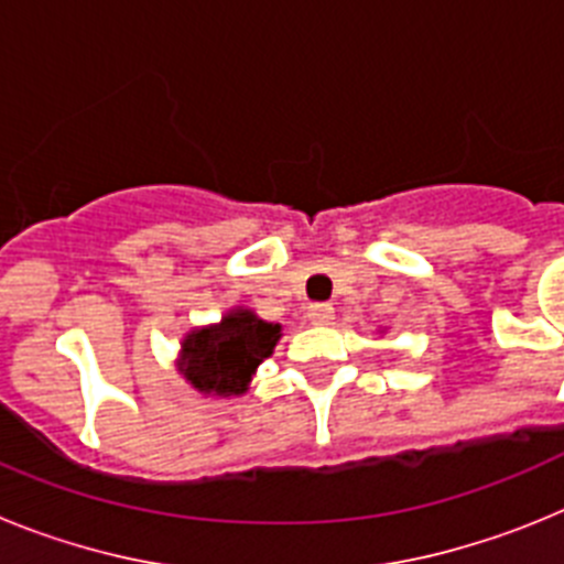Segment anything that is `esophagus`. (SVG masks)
<instances>
[{
    "label": "esophagus",
    "instance_id": "1",
    "mask_svg": "<svg viewBox=\"0 0 564 564\" xmlns=\"http://www.w3.org/2000/svg\"><path fill=\"white\" fill-rule=\"evenodd\" d=\"M333 316H336V311H333V305H311L307 307V318H311L313 325H330Z\"/></svg>",
    "mask_w": 564,
    "mask_h": 564
}]
</instances>
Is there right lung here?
Masks as SVG:
<instances>
[{"label":"right lung","instance_id":"obj_1","mask_svg":"<svg viewBox=\"0 0 564 564\" xmlns=\"http://www.w3.org/2000/svg\"><path fill=\"white\" fill-rule=\"evenodd\" d=\"M282 327L262 322L251 311H234L220 325L194 330L183 341L181 372L194 390L214 395H239L248 390L251 372L265 361Z\"/></svg>","mask_w":564,"mask_h":564}]
</instances>
